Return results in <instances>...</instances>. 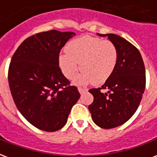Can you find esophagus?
Here are the masks:
<instances>
[{
  "label": "esophagus",
  "instance_id": "esophagus-1",
  "mask_svg": "<svg viewBox=\"0 0 157 157\" xmlns=\"http://www.w3.org/2000/svg\"><path fill=\"white\" fill-rule=\"evenodd\" d=\"M78 91H79V92L81 93V94H82V93H84L85 92H86V91H87V89L82 88V87H78Z\"/></svg>",
  "mask_w": 157,
  "mask_h": 157
}]
</instances>
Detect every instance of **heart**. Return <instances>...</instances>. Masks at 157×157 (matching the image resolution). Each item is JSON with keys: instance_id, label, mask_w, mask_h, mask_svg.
I'll use <instances>...</instances> for the list:
<instances>
[{"instance_id": "heart-1", "label": "heart", "mask_w": 157, "mask_h": 157, "mask_svg": "<svg viewBox=\"0 0 157 157\" xmlns=\"http://www.w3.org/2000/svg\"><path fill=\"white\" fill-rule=\"evenodd\" d=\"M65 51L59 56V68L66 78L73 79L80 63L82 72L75 79L76 84H103L112 75L118 62V50L112 42L91 36L70 41Z\"/></svg>"}]
</instances>
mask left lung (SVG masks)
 Masks as SVG:
<instances>
[{"label":"left lung","instance_id":"1","mask_svg":"<svg viewBox=\"0 0 157 157\" xmlns=\"http://www.w3.org/2000/svg\"><path fill=\"white\" fill-rule=\"evenodd\" d=\"M98 34L115 45L118 62L102 87L89 90L94 100L88 109L98 126L113 128L128 121L138 109L145 88V65L137 48L126 39L113 33Z\"/></svg>","mask_w":157,"mask_h":157}]
</instances>
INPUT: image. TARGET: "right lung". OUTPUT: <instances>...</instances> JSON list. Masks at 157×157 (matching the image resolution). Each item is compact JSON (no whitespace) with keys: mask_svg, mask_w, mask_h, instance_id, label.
<instances>
[{"mask_svg":"<svg viewBox=\"0 0 157 157\" xmlns=\"http://www.w3.org/2000/svg\"><path fill=\"white\" fill-rule=\"evenodd\" d=\"M73 32L50 30L30 36L11 59L8 82L22 115L36 128L54 132L63 128L80 98L59 66V55Z\"/></svg>","mask_w":157,"mask_h":157,"instance_id":"right-lung-1","label":"right lung"}]
</instances>
